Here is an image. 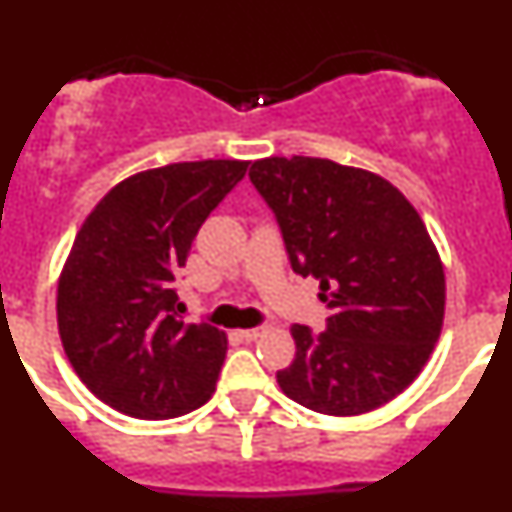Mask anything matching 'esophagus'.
Here are the masks:
<instances>
[{"instance_id":"1","label":"esophagus","mask_w":512,"mask_h":512,"mask_svg":"<svg viewBox=\"0 0 512 512\" xmlns=\"http://www.w3.org/2000/svg\"><path fill=\"white\" fill-rule=\"evenodd\" d=\"M261 336H264V325H256V328L241 330V338H243V341H259Z\"/></svg>"}]
</instances>
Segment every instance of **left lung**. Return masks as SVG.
I'll return each mask as SVG.
<instances>
[{"label":"left lung","instance_id":"left-lung-1","mask_svg":"<svg viewBox=\"0 0 512 512\" xmlns=\"http://www.w3.org/2000/svg\"><path fill=\"white\" fill-rule=\"evenodd\" d=\"M274 212L292 271L320 279L323 333L295 325L289 400L361 415L420 374L443 325L446 282L415 207L387 179L328 158H264L248 171Z\"/></svg>","mask_w":512,"mask_h":512}]
</instances>
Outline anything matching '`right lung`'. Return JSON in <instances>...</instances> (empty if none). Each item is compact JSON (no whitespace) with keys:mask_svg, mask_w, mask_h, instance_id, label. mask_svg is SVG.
I'll return each mask as SVG.
<instances>
[{"mask_svg":"<svg viewBox=\"0 0 512 512\" xmlns=\"http://www.w3.org/2000/svg\"><path fill=\"white\" fill-rule=\"evenodd\" d=\"M246 161L143 171L84 220L58 282V333L74 372L140 420L192 413L215 392L225 333L184 323L179 269L202 223L246 176Z\"/></svg>","mask_w":512,"mask_h":512,"instance_id":"1","label":"right lung"}]
</instances>
